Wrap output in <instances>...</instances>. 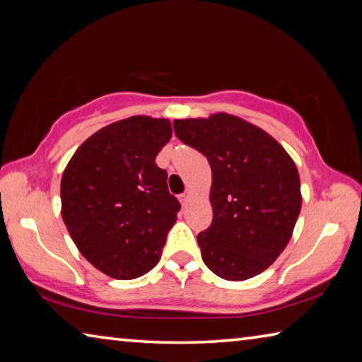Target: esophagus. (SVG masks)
I'll return each mask as SVG.
<instances>
[{"instance_id":"obj_1","label":"esophagus","mask_w":362,"mask_h":362,"mask_svg":"<svg viewBox=\"0 0 362 362\" xmlns=\"http://www.w3.org/2000/svg\"><path fill=\"white\" fill-rule=\"evenodd\" d=\"M189 198H192V192H185L183 194H180V201H182V204L183 206H187L188 204V201H189Z\"/></svg>"}]
</instances>
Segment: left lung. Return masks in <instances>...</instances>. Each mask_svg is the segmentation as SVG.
<instances>
[{"label":"left lung","mask_w":362,"mask_h":362,"mask_svg":"<svg viewBox=\"0 0 362 362\" xmlns=\"http://www.w3.org/2000/svg\"><path fill=\"white\" fill-rule=\"evenodd\" d=\"M183 144L211 164L212 223L198 235L206 267L226 281H246L289 244L302 209L293 159L276 139L240 116L174 119Z\"/></svg>","instance_id":"left-lung-1"}]
</instances>
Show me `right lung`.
<instances>
[{
	"instance_id": "right-lung-1",
	"label": "right lung",
	"mask_w": 362,
	"mask_h": 362,
	"mask_svg": "<svg viewBox=\"0 0 362 362\" xmlns=\"http://www.w3.org/2000/svg\"><path fill=\"white\" fill-rule=\"evenodd\" d=\"M170 137L169 119L131 116L86 139L64 170V223L84 259L110 278H139L161 259L180 211L155 163Z\"/></svg>"
}]
</instances>
